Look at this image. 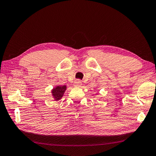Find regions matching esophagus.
Here are the masks:
<instances>
[{
	"label": "esophagus",
	"mask_w": 156,
	"mask_h": 156,
	"mask_svg": "<svg viewBox=\"0 0 156 156\" xmlns=\"http://www.w3.org/2000/svg\"><path fill=\"white\" fill-rule=\"evenodd\" d=\"M74 84L75 86H80L82 85V81L80 80H76L75 82H74Z\"/></svg>",
	"instance_id": "obj_1"
}]
</instances>
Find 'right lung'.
Instances as JSON below:
<instances>
[{"instance_id":"right-lung-1","label":"right lung","mask_w":156,"mask_h":156,"mask_svg":"<svg viewBox=\"0 0 156 156\" xmlns=\"http://www.w3.org/2000/svg\"><path fill=\"white\" fill-rule=\"evenodd\" d=\"M66 90V86H58L52 90V94L56 100H60L63 96L65 91Z\"/></svg>"}]
</instances>
